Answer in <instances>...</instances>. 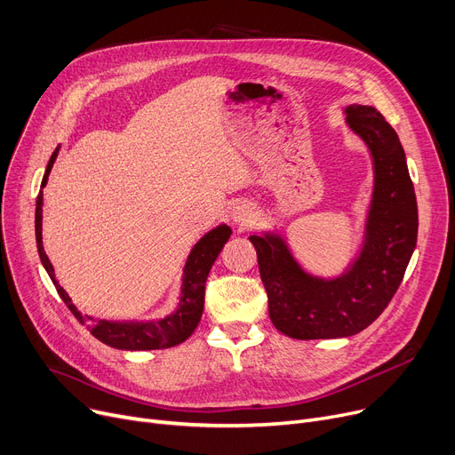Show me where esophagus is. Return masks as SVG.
<instances>
[{"label":"esophagus","instance_id":"34e87169","mask_svg":"<svg viewBox=\"0 0 455 455\" xmlns=\"http://www.w3.org/2000/svg\"><path fill=\"white\" fill-rule=\"evenodd\" d=\"M230 215H232V221L234 223L247 225L254 218V212H252V208L249 204H235Z\"/></svg>","mask_w":455,"mask_h":455}]
</instances>
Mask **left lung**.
Segmentation results:
<instances>
[{"label":"left lung","mask_w":455,"mask_h":455,"mask_svg":"<svg viewBox=\"0 0 455 455\" xmlns=\"http://www.w3.org/2000/svg\"><path fill=\"white\" fill-rule=\"evenodd\" d=\"M348 127L362 136L374 162V194L365 242L339 278L307 275L278 235H251L266 285L269 317L293 339L348 338L384 312L402 283L417 245L413 182L395 129L372 107H347Z\"/></svg>","instance_id":"8db88e82"}]
</instances>
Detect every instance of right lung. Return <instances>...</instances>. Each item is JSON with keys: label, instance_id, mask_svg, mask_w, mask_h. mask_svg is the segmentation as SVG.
Wrapping results in <instances>:
<instances>
[{"label": "right lung", "instance_id": "obj_1", "mask_svg": "<svg viewBox=\"0 0 455 455\" xmlns=\"http://www.w3.org/2000/svg\"><path fill=\"white\" fill-rule=\"evenodd\" d=\"M55 158H57V153H53L50 164H47L42 188L47 184V177H50ZM35 232H36L38 254L47 275L52 276L55 288L60 299L64 300V304L69 307V312L84 324L83 315L77 312V307L71 304V299L55 280L53 266L42 245V191L36 197ZM230 234L232 230L227 225H221L218 228L210 230L203 240L191 249L184 267L180 306L173 315L165 317L162 321H153V323H110V321H93L88 317V323H86L88 331L93 338H98L101 343L119 350H158V348H170L184 343L191 333H194V330L201 321L203 307H204V283H206L208 273L213 266L215 258H218V254L221 252L223 245L228 242Z\"/></svg>", "mask_w": 455, "mask_h": 455}]
</instances>
